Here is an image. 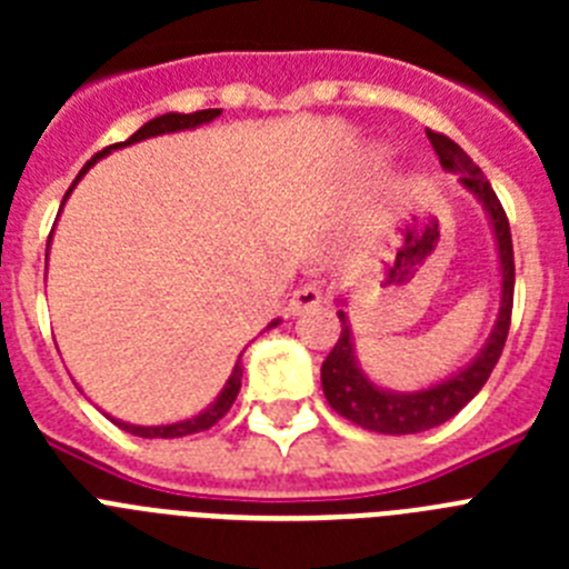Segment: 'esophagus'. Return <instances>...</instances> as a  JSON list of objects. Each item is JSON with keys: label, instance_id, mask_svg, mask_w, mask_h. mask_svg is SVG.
Segmentation results:
<instances>
[{"label": "esophagus", "instance_id": "34e87169", "mask_svg": "<svg viewBox=\"0 0 569 569\" xmlns=\"http://www.w3.org/2000/svg\"><path fill=\"white\" fill-rule=\"evenodd\" d=\"M321 301H325V293H321L316 284H305V288L296 290L293 299H290V313H293V316L308 313V310L319 308Z\"/></svg>", "mask_w": 569, "mask_h": 569}]
</instances>
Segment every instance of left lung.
Instances as JSON below:
<instances>
[{"mask_svg": "<svg viewBox=\"0 0 569 569\" xmlns=\"http://www.w3.org/2000/svg\"><path fill=\"white\" fill-rule=\"evenodd\" d=\"M427 139L433 144L441 168L450 170V173H459L461 188L476 196L481 208H485L492 239H496V253H499L501 301L499 316H496V325H492L485 347L461 367L459 373L447 376L439 385L413 390V393H399V390H387V387L376 385L361 370L359 356H356L353 328H350V319L345 313V299H336L339 301L341 336L328 353V359H325V365H321V390H325L336 413L365 427V430L385 436L421 433V430H430V427H439L447 419H453L490 379L492 367H496L501 350H505L507 330H510L516 264H512V239L505 208H501L499 196L490 188L479 164H472L470 156L453 139L433 133V130H427Z\"/></svg>", "mask_w": 569, "mask_h": 569, "instance_id": "1", "label": "left lung"}]
</instances>
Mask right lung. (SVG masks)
Listing matches in <instances>:
<instances>
[{
    "label": "right lung",
    "instance_id": "add662e5",
    "mask_svg": "<svg viewBox=\"0 0 569 569\" xmlns=\"http://www.w3.org/2000/svg\"><path fill=\"white\" fill-rule=\"evenodd\" d=\"M222 113L219 108H210V110H196V113H164V116H156V119H150V122H144L142 128L136 130L130 139H124V142L119 144H110V148L99 150L93 159H90L88 164H84L82 170H79V176L73 179V184L68 188V193H64L62 204L68 202V196L73 193V188L79 184V179H82L84 173H88L93 164L99 162V159H104V156L110 153V150H119V148H128V144H136V142H144V139H153V136H162V133H179V130H196V128H202V124L213 122L216 116ZM53 236V233H50ZM48 248H50V241H48ZM44 268H48V253H44ZM281 319H273L268 325V328H276ZM239 387H241V353L239 359H236L233 370H230L228 381H224L222 387V393L216 396L213 401H210L208 407H204L202 413H196L190 416V419H182V421H173V425H128V421L122 419H113V416H108L110 421H113L116 427H122L124 433L130 436H142V439H182V436H190V433H202V430H208V427H213L216 421L222 419L224 413H228L230 407H233L236 396H239Z\"/></svg>",
    "mask_w": 569,
    "mask_h": 569
}]
</instances>
